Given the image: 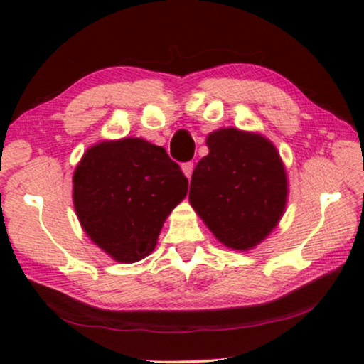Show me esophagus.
<instances>
[{"instance_id":"34e87169","label":"esophagus","mask_w":364,"mask_h":364,"mask_svg":"<svg viewBox=\"0 0 364 364\" xmlns=\"http://www.w3.org/2000/svg\"><path fill=\"white\" fill-rule=\"evenodd\" d=\"M182 172L186 173L187 178H191V177H192V172H193V162L182 164Z\"/></svg>"}]
</instances>
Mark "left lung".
I'll use <instances>...</instances> for the list:
<instances>
[{
    "instance_id": "obj_1",
    "label": "left lung",
    "mask_w": 364,
    "mask_h": 364,
    "mask_svg": "<svg viewBox=\"0 0 364 364\" xmlns=\"http://www.w3.org/2000/svg\"><path fill=\"white\" fill-rule=\"evenodd\" d=\"M208 156L193 168L191 200L218 242L250 250L280 222L288 182L277 147L260 134L235 127L207 137Z\"/></svg>"
}]
</instances>
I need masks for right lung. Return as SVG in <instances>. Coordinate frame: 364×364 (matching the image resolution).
<instances>
[{"label":"right lung","instance_id":"add662e5","mask_svg":"<svg viewBox=\"0 0 364 364\" xmlns=\"http://www.w3.org/2000/svg\"><path fill=\"white\" fill-rule=\"evenodd\" d=\"M187 187L166 149L126 137L87 149L74 171L73 200L89 238L116 262L134 263L156 248Z\"/></svg>","mask_w":364,"mask_h":364}]
</instances>
